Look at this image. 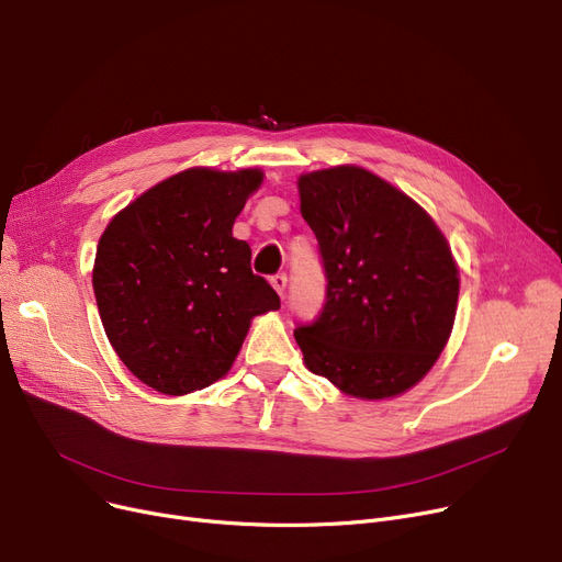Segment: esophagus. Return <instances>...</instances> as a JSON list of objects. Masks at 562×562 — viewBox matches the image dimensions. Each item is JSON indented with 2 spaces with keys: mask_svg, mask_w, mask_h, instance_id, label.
Returning <instances> with one entry per match:
<instances>
[{
  "mask_svg": "<svg viewBox=\"0 0 562 562\" xmlns=\"http://www.w3.org/2000/svg\"><path fill=\"white\" fill-rule=\"evenodd\" d=\"M271 284L273 289L280 293V296H284V289H286V273H278L271 278Z\"/></svg>",
  "mask_w": 562,
  "mask_h": 562,
  "instance_id": "34e87169",
  "label": "esophagus"
}]
</instances>
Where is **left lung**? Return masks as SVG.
<instances>
[{
    "mask_svg": "<svg viewBox=\"0 0 562 562\" xmlns=\"http://www.w3.org/2000/svg\"><path fill=\"white\" fill-rule=\"evenodd\" d=\"M326 273V303L296 337L312 373L358 398L396 396L445 350L458 269L445 234L378 175L339 166L299 180Z\"/></svg>",
    "mask_w": 562,
    "mask_h": 562,
    "instance_id": "left-lung-1",
    "label": "left lung"
}]
</instances>
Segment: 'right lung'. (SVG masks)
I'll return each instance as SVG.
<instances>
[{"instance_id": "right-lung-1", "label": "right lung", "mask_w": 562, "mask_h": 562, "mask_svg": "<svg viewBox=\"0 0 562 562\" xmlns=\"http://www.w3.org/2000/svg\"><path fill=\"white\" fill-rule=\"evenodd\" d=\"M259 170L191 168L145 191L104 229L93 291L104 333L147 387L182 396L223 378L250 318L280 307L250 269L234 218Z\"/></svg>"}]
</instances>
